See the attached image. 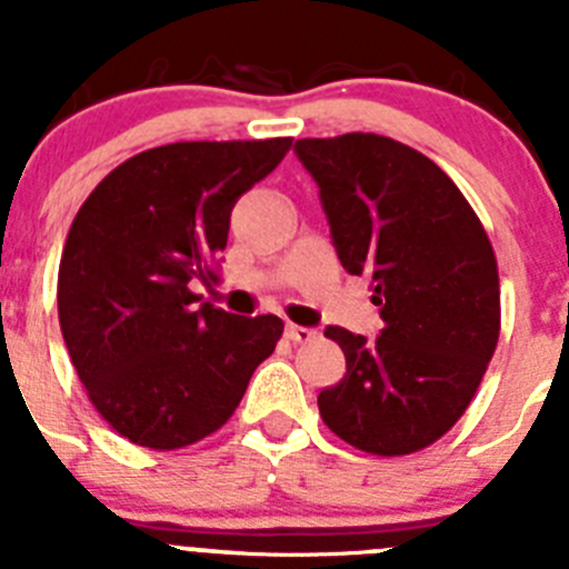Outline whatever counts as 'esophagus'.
Listing matches in <instances>:
<instances>
[{"label":"esophagus","mask_w":569,"mask_h":569,"mask_svg":"<svg viewBox=\"0 0 569 569\" xmlns=\"http://www.w3.org/2000/svg\"><path fill=\"white\" fill-rule=\"evenodd\" d=\"M284 336H288L293 345H308V341L316 339V330L313 328H301V325H288Z\"/></svg>","instance_id":"1"}]
</instances>
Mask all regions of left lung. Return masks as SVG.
Segmentation results:
<instances>
[{
	"label": "left lung",
	"mask_w": 569,
	"mask_h": 569,
	"mask_svg": "<svg viewBox=\"0 0 569 569\" xmlns=\"http://www.w3.org/2000/svg\"><path fill=\"white\" fill-rule=\"evenodd\" d=\"M347 273L370 276L381 336L345 328L347 373L319 393L325 425L373 456L425 450L461 419L501 328L496 253L453 179L379 133L299 139Z\"/></svg>",
	"instance_id": "left-lung-1"
}]
</instances>
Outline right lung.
Listing matches in <instances>:
<instances>
[{
	"instance_id": "obj_1",
	"label": "right lung",
	"mask_w": 569,
	"mask_h": 569,
	"mask_svg": "<svg viewBox=\"0 0 569 569\" xmlns=\"http://www.w3.org/2000/svg\"><path fill=\"white\" fill-rule=\"evenodd\" d=\"M290 150L264 142H173L130 156L84 199L59 261V325L88 399L116 433L176 450L233 416L276 350L279 316L199 301L216 279L230 210Z\"/></svg>"
}]
</instances>
